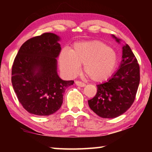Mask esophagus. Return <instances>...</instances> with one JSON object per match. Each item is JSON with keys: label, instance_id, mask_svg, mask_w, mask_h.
<instances>
[{"label": "esophagus", "instance_id": "obj_1", "mask_svg": "<svg viewBox=\"0 0 152 152\" xmlns=\"http://www.w3.org/2000/svg\"><path fill=\"white\" fill-rule=\"evenodd\" d=\"M75 84H76L77 86H80V87H84L86 86V84L84 83V82H82L80 81H76L75 82Z\"/></svg>", "mask_w": 152, "mask_h": 152}]
</instances>
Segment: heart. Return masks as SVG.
Segmentation results:
<instances>
[{"label":"heart","instance_id":"obj_1","mask_svg":"<svg viewBox=\"0 0 152 152\" xmlns=\"http://www.w3.org/2000/svg\"><path fill=\"white\" fill-rule=\"evenodd\" d=\"M61 72L68 77L78 74L80 65L90 79L94 82L107 80L114 72L118 58L114 49L101 41L77 43L71 50L64 49L58 58Z\"/></svg>","mask_w":152,"mask_h":152}]
</instances>
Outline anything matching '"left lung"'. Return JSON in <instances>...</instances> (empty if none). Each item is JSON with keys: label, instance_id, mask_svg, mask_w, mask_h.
<instances>
[{"label": "left lung", "instance_id": "8db88e82", "mask_svg": "<svg viewBox=\"0 0 152 152\" xmlns=\"http://www.w3.org/2000/svg\"><path fill=\"white\" fill-rule=\"evenodd\" d=\"M112 37L120 43L121 39ZM140 66L129 46L122 48L119 68L107 82L97 85L95 96L88 100L91 110L102 118H115L125 113L134 102L140 84Z\"/></svg>", "mask_w": 152, "mask_h": 152}]
</instances>
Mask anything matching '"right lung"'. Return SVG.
Segmentation results:
<instances>
[{
	"label": "right lung",
	"mask_w": 152,
	"mask_h": 152,
	"mask_svg": "<svg viewBox=\"0 0 152 152\" xmlns=\"http://www.w3.org/2000/svg\"><path fill=\"white\" fill-rule=\"evenodd\" d=\"M61 38L45 33L20 48L12 67L11 81L17 99L33 115L48 116L60 109L63 94L73 80H63L57 72Z\"/></svg>",
	"instance_id": "add662e5"
}]
</instances>
